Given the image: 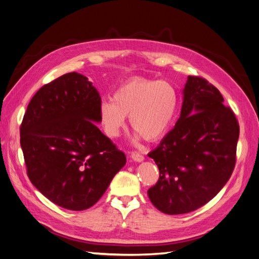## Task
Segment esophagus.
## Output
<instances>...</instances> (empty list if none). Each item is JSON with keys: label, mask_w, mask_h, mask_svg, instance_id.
I'll return each instance as SVG.
<instances>
[{"label": "esophagus", "mask_w": 259, "mask_h": 259, "mask_svg": "<svg viewBox=\"0 0 259 259\" xmlns=\"http://www.w3.org/2000/svg\"><path fill=\"white\" fill-rule=\"evenodd\" d=\"M131 158L135 162H138V163H141L144 160L143 155L141 153H139V152H132V153H131Z\"/></svg>", "instance_id": "1"}]
</instances>
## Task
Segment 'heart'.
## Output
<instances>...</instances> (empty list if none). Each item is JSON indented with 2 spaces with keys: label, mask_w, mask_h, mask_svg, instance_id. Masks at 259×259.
Instances as JSON below:
<instances>
[{
  "label": "heart",
  "mask_w": 259,
  "mask_h": 259,
  "mask_svg": "<svg viewBox=\"0 0 259 259\" xmlns=\"http://www.w3.org/2000/svg\"><path fill=\"white\" fill-rule=\"evenodd\" d=\"M178 94L173 85L158 79L131 78L114 93L111 102L99 106V116L106 135L115 138L124 127V117L137 131L136 138L143 137L155 142L167 134L176 117Z\"/></svg>",
  "instance_id": "obj_1"
}]
</instances>
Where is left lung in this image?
Here are the masks:
<instances>
[{
	"label": "left lung",
	"mask_w": 259,
	"mask_h": 259,
	"mask_svg": "<svg viewBox=\"0 0 259 259\" xmlns=\"http://www.w3.org/2000/svg\"><path fill=\"white\" fill-rule=\"evenodd\" d=\"M217 88L188 76L181 116L148 154L160 170L148 196L166 214L188 213L209 202L234 169L240 125Z\"/></svg>",
	"instance_id": "obj_1"
}]
</instances>
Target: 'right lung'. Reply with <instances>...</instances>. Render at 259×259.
I'll return each mask as SVG.
<instances>
[{"label":"right lung","mask_w":259,"mask_h":259,"mask_svg":"<svg viewBox=\"0 0 259 259\" xmlns=\"http://www.w3.org/2000/svg\"><path fill=\"white\" fill-rule=\"evenodd\" d=\"M101 96L89 78L68 73L31 98L21 147L31 184L60 207L94 205L125 164V155L98 129Z\"/></svg>","instance_id":"1"}]
</instances>
